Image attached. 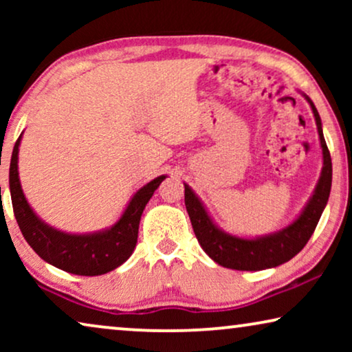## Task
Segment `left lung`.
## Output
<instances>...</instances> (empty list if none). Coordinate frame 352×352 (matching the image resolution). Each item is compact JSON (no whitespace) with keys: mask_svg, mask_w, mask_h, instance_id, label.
I'll return each instance as SVG.
<instances>
[{"mask_svg":"<svg viewBox=\"0 0 352 352\" xmlns=\"http://www.w3.org/2000/svg\"><path fill=\"white\" fill-rule=\"evenodd\" d=\"M305 98L309 102L312 113L316 117L322 155H324V166H322L320 179L317 182L309 204L305 206L302 213L288 228L258 239H240L235 235L226 234L216 228L199 197L192 192L189 186L184 184L186 208L189 213L195 237L201 248L205 250V253L221 266L237 269V271H261V269L280 266V264L290 261L295 254L305 248L307 240L316 230L322 211L329 201L331 189V158L324 139V133H322L319 112L306 94Z\"/></svg>","mask_w":352,"mask_h":352,"instance_id":"obj_1","label":"left lung"}]
</instances>
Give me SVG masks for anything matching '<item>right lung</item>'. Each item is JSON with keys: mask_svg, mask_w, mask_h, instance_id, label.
Wrapping results in <instances>:
<instances>
[{"mask_svg": "<svg viewBox=\"0 0 352 352\" xmlns=\"http://www.w3.org/2000/svg\"><path fill=\"white\" fill-rule=\"evenodd\" d=\"M21 138L22 134L12 151L9 189H11L14 216L27 243L46 263L76 276H100L122 266L136 247L142 211L166 176H158L141 187L129 201L122 218L110 229L83 235L65 234L43 223L27 204L17 171Z\"/></svg>", "mask_w": 352, "mask_h": 352, "instance_id": "add662e5", "label": "right lung"}]
</instances>
